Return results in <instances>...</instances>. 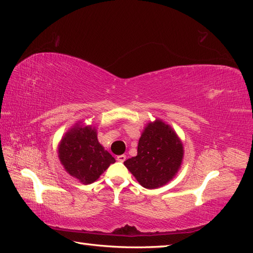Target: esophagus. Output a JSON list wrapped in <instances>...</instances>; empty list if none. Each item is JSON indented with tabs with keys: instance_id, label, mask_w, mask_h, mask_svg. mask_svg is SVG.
I'll list each match as a JSON object with an SVG mask.
<instances>
[{
	"instance_id": "34e87169",
	"label": "esophagus",
	"mask_w": 253,
	"mask_h": 253,
	"mask_svg": "<svg viewBox=\"0 0 253 253\" xmlns=\"http://www.w3.org/2000/svg\"><path fill=\"white\" fill-rule=\"evenodd\" d=\"M116 160L119 161V162H121V163L125 162V160H126V155H124V154H123V155H119V156L116 157Z\"/></svg>"
}]
</instances>
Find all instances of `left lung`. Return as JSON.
Here are the masks:
<instances>
[{
  "label": "left lung",
  "instance_id": "obj_1",
  "mask_svg": "<svg viewBox=\"0 0 253 253\" xmlns=\"http://www.w3.org/2000/svg\"><path fill=\"white\" fill-rule=\"evenodd\" d=\"M183 146L165 123L156 121L145 128L138 143L137 156L124 165L146 189H156L171 180L181 165Z\"/></svg>",
  "mask_w": 253,
  "mask_h": 253
}]
</instances>
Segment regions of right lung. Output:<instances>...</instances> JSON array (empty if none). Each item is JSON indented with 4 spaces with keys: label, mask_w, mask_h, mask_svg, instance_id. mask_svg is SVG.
Returning a JSON list of instances; mask_svg holds the SVG:
<instances>
[{
    "label": "right lung",
    "mask_w": 253,
    "mask_h": 253,
    "mask_svg": "<svg viewBox=\"0 0 253 253\" xmlns=\"http://www.w3.org/2000/svg\"><path fill=\"white\" fill-rule=\"evenodd\" d=\"M58 152L64 169L86 184L96 181L115 163L114 157L98 142L95 129L90 126L72 128L61 140Z\"/></svg>",
    "instance_id": "obj_1"
}]
</instances>
